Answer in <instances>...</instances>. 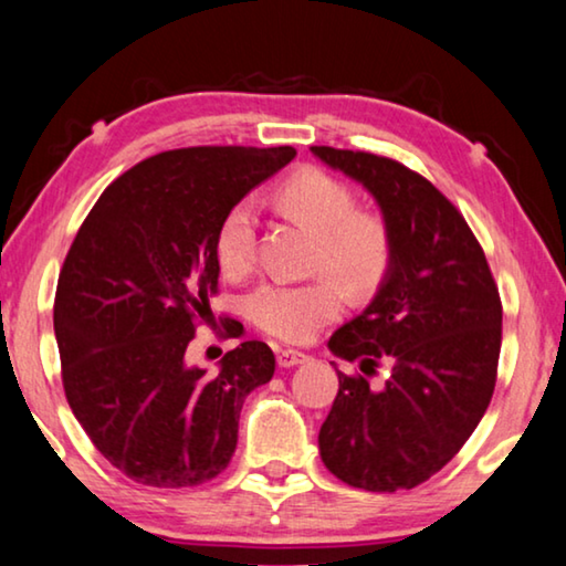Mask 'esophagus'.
<instances>
[{"mask_svg": "<svg viewBox=\"0 0 566 566\" xmlns=\"http://www.w3.org/2000/svg\"><path fill=\"white\" fill-rule=\"evenodd\" d=\"M303 361H308V354H303V352H298V349H281L277 352V364H281V367H295V364H303Z\"/></svg>", "mask_w": 566, "mask_h": 566, "instance_id": "obj_1", "label": "esophagus"}]
</instances>
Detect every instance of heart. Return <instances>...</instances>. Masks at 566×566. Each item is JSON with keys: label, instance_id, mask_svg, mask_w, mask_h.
Instances as JSON below:
<instances>
[{"label": "heart", "instance_id": "obj_1", "mask_svg": "<svg viewBox=\"0 0 566 566\" xmlns=\"http://www.w3.org/2000/svg\"><path fill=\"white\" fill-rule=\"evenodd\" d=\"M275 197L295 222L316 234L313 271L336 274L346 289L356 293L377 289L392 265L395 234L379 212L361 210L354 189L344 179L306 167L293 171L277 187ZM214 253L222 271L230 275H245L253 268V199H240L224 212L214 234ZM335 279L318 275L306 283H263L248 295V318L260 332L281 342H308L344 308L342 285Z\"/></svg>", "mask_w": 566, "mask_h": 566}]
</instances>
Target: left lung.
<instances>
[{
	"instance_id": "left-lung-1",
	"label": "left lung",
	"mask_w": 566,
	"mask_h": 566,
	"mask_svg": "<svg viewBox=\"0 0 566 566\" xmlns=\"http://www.w3.org/2000/svg\"><path fill=\"white\" fill-rule=\"evenodd\" d=\"M328 167L361 181L395 234L392 265L361 316L328 349L361 361L338 371L321 424V460L354 489H415L448 465L493 397L501 354V295L489 260L458 207L405 164L369 151L311 146ZM390 364L386 387L366 377Z\"/></svg>"
}]
</instances>
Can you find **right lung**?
<instances>
[{
    "instance_id": "right-lung-1",
    "label": "right lung",
    "mask_w": 566,
    "mask_h": 566,
    "mask_svg": "<svg viewBox=\"0 0 566 566\" xmlns=\"http://www.w3.org/2000/svg\"><path fill=\"white\" fill-rule=\"evenodd\" d=\"M293 156L291 146L149 156L103 189L67 250L52 316L67 405L136 483L187 489L220 475L238 448L242 402L273 377L265 342H242L217 374L189 367L185 354L220 291L224 212ZM224 334L245 328L224 318Z\"/></svg>"
}]
</instances>
